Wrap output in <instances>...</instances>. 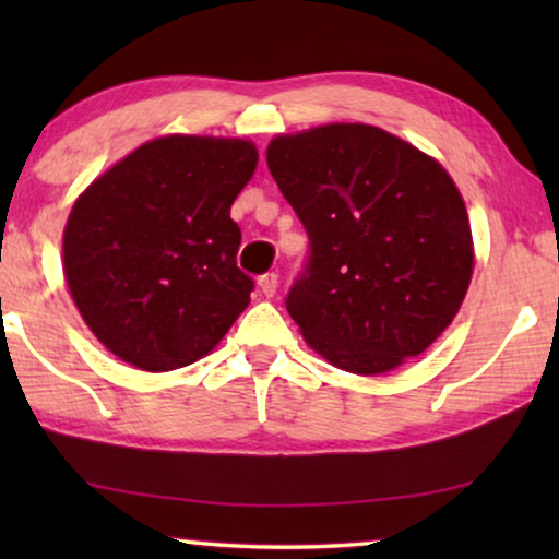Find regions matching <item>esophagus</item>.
<instances>
[{"label":"esophagus","instance_id":"obj_1","mask_svg":"<svg viewBox=\"0 0 559 559\" xmlns=\"http://www.w3.org/2000/svg\"><path fill=\"white\" fill-rule=\"evenodd\" d=\"M277 285H280V277L274 272L262 274V277H259V282H257L259 293H262L264 297H274V293H277Z\"/></svg>","mask_w":559,"mask_h":559}]
</instances>
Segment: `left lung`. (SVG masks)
I'll use <instances>...</instances> for the list:
<instances>
[{
    "mask_svg": "<svg viewBox=\"0 0 559 559\" xmlns=\"http://www.w3.org/2000/svg\"><path fill=\"white\" fill-rule=\"evenodd\" d=\"M266 165L310 236L287 312L335 369L377 377L432 346L473 277L463 195L438 159L371 124L277 134Z\"/></svg>",
    "mask_w": 559,
    "mask_h": 559,
    "instance_id": "1",
    "label": "left lung"
}]
</instances>
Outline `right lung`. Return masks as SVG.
Instances as JSON below:
<instances>
[{
    "label": "right lung",
    "instance_id": "right-lung-1",
    "mask_svg": "<svg viewBox=\"0 0 559 559\" xmlns=\"http://www.w3.org/2000/svg\"><path fill=\"white\" fill-rule=\"evenodd\" d=\"M241 136L144 142L75 198L63 228L68 293L124 364L173 371L209 356L254 289L236 266L231 203L257 170Z\"/></svg>",
    "mask_w": 559,
    "mask_h": 559
}]
</instances>
